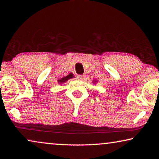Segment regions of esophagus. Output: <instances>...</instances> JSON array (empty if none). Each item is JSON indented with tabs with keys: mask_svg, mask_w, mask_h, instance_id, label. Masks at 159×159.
<instances>
[{
	"mask_svg": "<svg viewBox=\"0 0 159 159\" xmlns=\"http://www.w3.org/2000/svg\"><path fill=\"white\" fill-rule=\"evenodd\" d=\"M77 79L80 80H83L85 79V76H83V75H78Z\"/></svg>",
	"mask_w": 159,
	"mask_h": 159,
	"instance_id": "esophagus-1",
	"label": "esophagus"
}]
</instances>
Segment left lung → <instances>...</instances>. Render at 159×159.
Segmentation results:
<instances>
[{"instance_id":"left-lung-1","label":"left lung","mask_w":159,"mask_h":159,"mask_svg":"<svg viewBox=\"0 0 159 159\" xmlns=\"http://www.w3.org/2000/svg\"><path fill=\"white\" fill-rule=\"evenodd\" d=\"M93 84H96V83H98V80H93Z\"/></svg>"}]
</instances>
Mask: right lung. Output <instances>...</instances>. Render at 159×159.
Here are the masks:
<instances>
[{
	"label": "right lung",
	"mask_w": 159,
	"mask_h": 159,
	"mask_svg": "<svg viewBox=\"0 0 159 159\" xmlns=\"http://www.w3.org/2000/svg\"><path fill=\"white\" fill-rule=\"evenodd\" d=\"M72 78H74V76L73 74H69V75H67L66 76H64L63 78H61V79L57 80V82L60 83V84H62L64 83H66L67 80L72 79Z\"/></svg>",
	"instance_id": "obj_1"
}]
</instances>
